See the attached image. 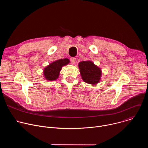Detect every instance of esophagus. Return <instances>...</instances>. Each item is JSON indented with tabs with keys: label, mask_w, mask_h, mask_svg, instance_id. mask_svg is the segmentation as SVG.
Here are the masks:
<instances>
[{
	"label": "esophagus",
	"mask_w": 148,
	"mask_h": 148,
	"mask_svg": "<svg viewBox=\"0 0 148 148\" xmlns=\"http://www.w3.org/2000/svg\"><path fill=\"white\" fill-rule=\"evenodd\" d=\"M75 60H76V58L75 57H71L70 58V61L71 62L72 64H74L75 62Z\"/></svg>",
	"instance_id": "esophagus-1"
}]
</instances>
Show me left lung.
I'll return each mask as SVG.
<instances>
[{
    "label": "left lung",
    "instance_id": "8db88e82",
    "mask_svg": "<svg viewBox=\"0 0 148 148\" xmlns=\"http://www.w3.org/2000/svg\"><path fill=\"white\" fill-rule=\"evenodd\" d=\"M78 67L84 82L91 84H96L99 81L101 71L92 61H81L78 64Z\"/></svg>",
    "mask_w": 148,
    "mask_h": 148
}]
</instances>
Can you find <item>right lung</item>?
<instances>
[{
	"label": "right lung",
	"mask_w": 148,
	"mask_h": 148,
	"mask_svg": "<svg viewBox=\"0 0 148 148\" xmlns=\"http://www.w3.org/2000/svg\"><path fill=\"white\" fill-rule=\"evenodd\" d=\"M70 62L68 58L60 59L51 63L44 70V75L49 81H54L57 79L59 76L60 71L62 66H66Z\"/></svg>",
	"instance_id": "right-lung-1"
}]
</instances>
